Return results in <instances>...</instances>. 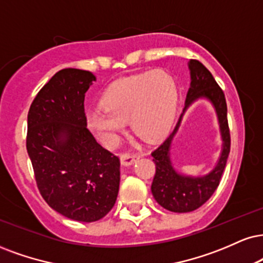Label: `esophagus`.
Instances as JSON below:
<instances>
[{"mask_svg":"<svg viewBox=\"0 0 263 263\" xmlns=\"http://www.w3.org/2000/svg\"><path fill=\"white\" fill-rule=\"evenodd\" d=\"M141 157V154L138 153H122L121 156H120V159H121V164L122 165H131V164H134L136 160L138 159V158Z\"/></svg>","mask_w":263,"mask_h":263,"instance_id":"1","label":"esophagus"}]
</instances>
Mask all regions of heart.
Wrapping results in <instances>:
<instances>
[{"label": "heart", "instance_id": "1", "mask_svg": "<svg viewBox=\"0 0 263 263\" xmlns=\"http://www.w3.org/2000/svg\"><path fill=\"white\" fill-rule=\"evenodd\" d=\"M178 89L173 76L164 69L129 76L112 83L101 98V105L88 115V126L106 144L129 122L135 135L156 141L172 125Z\"/></svg>", "mask_w": 263, "mask_h": 263}]
</instances>
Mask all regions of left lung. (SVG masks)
<instances>
[{
  "label": "left lung",
  "mask_w": 263,
  "mask_h": 263,
  "mask_svg": "<svg viewBox=\"0 0 263 263\" xmlns=\"http://www.w3.org/2000/svg\"><path fill=\"white\" fill-rule=\"evenodd\" d=\"M189 67L191 71V87L186 96L185 109L172 135L157 149L152 152L153 162L156 164V175L151 187L152 194L162 207L176 213L192 212L210 200L219 186L230 152V129L228 125L224 91L218 85L211 72L200 61L191 60ZM198 97H207L216 107L222 132L223 151L217 166L208 176L202 178H190L180 176L175 172L170 162L168 149L173 136L177 132L183 112L189 104Z\"/></svg>",
  "instance_id": "left-lung-1"
}]
</instances>
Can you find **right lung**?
Returning <instances> with one entry per match:
<instances>
[{"label":"right lung","mask_w":263,"mask_h":263,"mask_svg":"<svg viewBox=\"0 0 263 263\" xmlns=\"http://www.w3.org/2000/svg\"><path fill=\"white\" fill-rule=\"evenodd\" d=\"M96 76L59 71L34 98L28 112L27 151L41 196L50 207L77 222L105 217L120 186V159L87 128L85 91Z\"/></svg>","instance_id":"add662e5"}]
</instances>
